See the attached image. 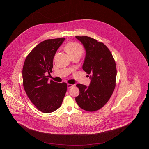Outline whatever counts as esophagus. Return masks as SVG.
<instances>
[{
    "instance_id": "34e87169",
    "label": "esophagus",
    "mask_w": 149,
    "mask_h": 149,
    "mask_svg": "<svg viewBox=\"0 0 149 149\" xmlns=\"http://www.w3.org/2000/svg\"><path fill=\"white\" fill-rule=\"evenodd\" d=\"M73 86H74V85H72V84H68L67 87H68V88H70L73 87Z\"/></svg>"
}]
</instances>
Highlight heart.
Wrapping results in <instances>:
<instances>
[{
    "mask_svg": "<svg viewBox=\"0 0 149 149\" xmlns=\"http://www.w3.org/2000/svg\"><path fill=\"white\" fill-rule=\"evenodd\" d=\"M64 49L71 57L79 56L80 57L84 53L83 46L79 43L75 42L68 43L65 46Z\"/></svg>",
    "mask_w": 149,
    "mask_h": 149,
    "instance_id": "b5f03b06",
    "label": "heart"
}]
</instances>
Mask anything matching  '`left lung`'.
I'll return each mask as SVG.
<instances>
[{
	"label": "left lung",
	"instance_id": "1",
	"mask_svg": "<svg viewBox=\"0 0 149 149\" xmlns=\"http://www.w3.org/2000/svg\"><path fill=\"white\" fill-rule=\"evenodd\" d=\"M86 50L83 69L90 74L91 81L88 87L77 84L80 93L76 101L86 111H96L106 104L116 85V66L109 49L102 42L87 36H76Z\"/></svg>",
	"mask_w": 149,
	"mask_h": 149
}]
</instances>
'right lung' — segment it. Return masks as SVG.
Wrapping results in <instances>:
<instances>
[{"label": "right lung", "instance_id": "1", "mask_svg": "<svg viewBox=\"0 0 149 149\" xmlns=\"http://www.w3.org/2000/svg\"><path fill=\"white\" fill-rule=\"evenodd\" d=\"M65 38L45 40L27 55L22 70L23 85L32 103L43 113L52 112L62 104L67 90L66 83L48 82L53 58Z\"/></svg>", "mask_w": 149, "mask_h": 149}]
</instances>
